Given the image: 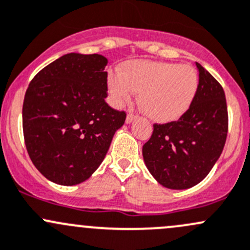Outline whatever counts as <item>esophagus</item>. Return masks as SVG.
I'll list each match as a JSON object with an SVG mask.
<instances>
[{"label":"esophagus","mask_w":250,"mask_h":250,"mask_svg":"<svg viewBox=\"0 0 250 250\" xmlns=\"http://www.w3.org/2000/svg\"><path fill=\"white\" fill-rule=\"evenodd\" d=\"M134 120H135V116H134L133 114H128L127 117H125V123H127V125H130Z\"/></svg>","instance_id":"esophagus-1"}]
</instances>
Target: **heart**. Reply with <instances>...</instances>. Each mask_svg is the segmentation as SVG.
Returning <instances> with one entry per match:
<instances>
[{"instance_id": "b5f03b06", "label": "heart", "mask_w": 250, "mask_h": 250, "mask_svg": "<svg viewBox=\"0 0 250 250\" xmlns=\"http://www.w3.org/2000/svg\"><path fill=\"white\" fill-rule=\"evenodd\" d=\"M199 88V74L189 64L134 60L121 72L107 75V92L115 106H121L139 93V104L157 123L181 118L193 103Z\"/></svg>"}]
</instances>
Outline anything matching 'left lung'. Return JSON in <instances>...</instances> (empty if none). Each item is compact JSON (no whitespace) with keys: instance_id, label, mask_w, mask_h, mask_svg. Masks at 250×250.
<instances>
[{"instance_id":"1","label":"left lung","mask_w":250,"mask_h":250,"mask_svg":"<svg viewBox=\"0 0 250 250\" xmlns=\"http://www.w3.org/2000/svg\"><path fill=\"white\" fill-rule=\"evenodd\" d=\"M199 88L188 111L175 122L154 125L143 147L147 169L163 187L200 183L219 159L228 135V106L220 83L196 62Z\"/></svg>"}]
</instances>
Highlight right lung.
<instances>
[{
  "label": "right lung",
  "mask_w": 250,
  "mask_h": 250,
  "mask_svg": "<svg viewBox=\"0 0 250 250\" xmlns=\"http://www.w3.org/2000/svg\"><path fill=\"white\" fill-rule=\"evenodd\" d=\"M107 60L70 52L33 78L22 105V129L33 165L51 182L75 186L102 164L125 121L105 102Z\"/></svg>",
  "instance_id": "obj_1"
}]
</instances>
